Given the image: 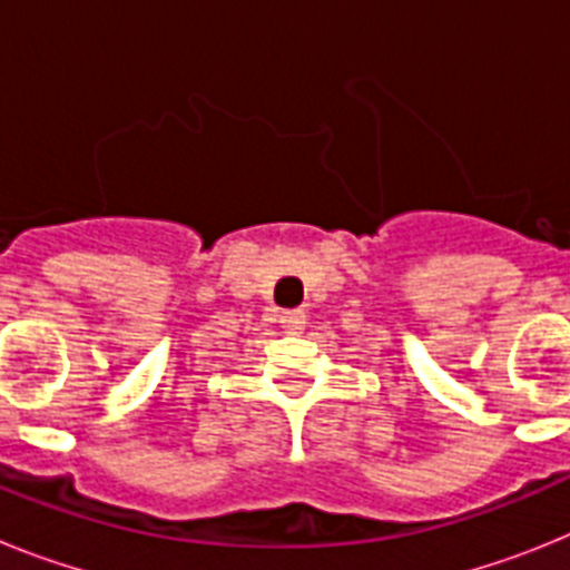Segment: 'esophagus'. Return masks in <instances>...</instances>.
<instances>
[{
  "label": "esophagus",
  "mask_w": 570,
  "mask_h": 570,
  "mask_svg": "<svg viewBox=\"0 0 570 570\" xmlns=\"http://www.w3.org/2000/svg\"><path fill=\"white\" fill-rule=\"evenodd\" d=\"M305 311H282L279 314V322H282V328L288 331V334H302L305 331Z\"/></svg>",
  "instance_id": "esophagus-1"
}]
</instances>
